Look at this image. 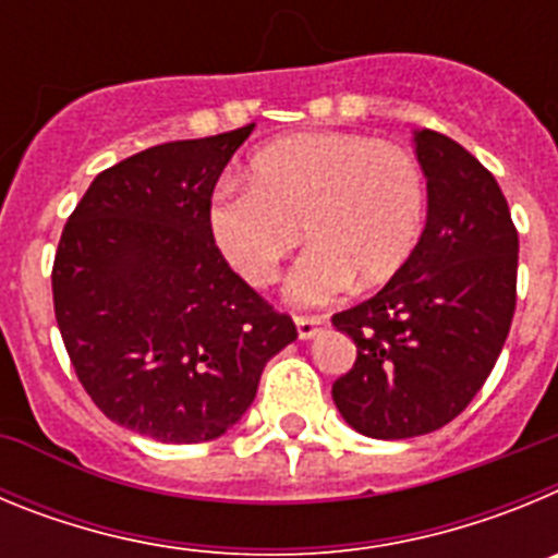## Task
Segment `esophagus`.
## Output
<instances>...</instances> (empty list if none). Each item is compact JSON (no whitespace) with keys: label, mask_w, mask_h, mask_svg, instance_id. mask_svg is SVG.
<instances>
[{"label":"esophagus","mask_w":558,"mask_h":558,"mask_svg":"<svg viewBox=\"0 0 558 558\" xmlns=\"http://www.w3.org/2000/svg\"><path fill=\"white\" fill-rule=\"evenodd\" d=\"M324 324H327V318H324V315H295V332H299V338L302 340L315 338Z\"/></svg>","instance_id":"obj_1"}]
</instances>
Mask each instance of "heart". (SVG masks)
<instances>
[{"instance_id":"obj_1","label":"heart","mask_w":558,"mask_h":558,"mask_svg":"<svg viewBox=\"0 0 558 558\" xmlns=\"http://www.w3.org/2000/svg\"><path fill=\"white\" fill-rule=\"evenodd\" d=\"M251 186H226L209 206L211 240L248 284L265 288L284 256L310 248L288 276V295L322 304L357 282H388L425 229L427 184L411 150L357 133H302L251 159Z\"/></svg>"}]
</instances>
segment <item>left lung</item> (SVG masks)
<instances>
[{"label":"left lung","instance_id":"left-lung-1","mask_svg":"<svg viewBox=\"0 0 558 558\" xmlns=\"http://www.w3.org/2000/svg\"><path fill=\"white\" fill-rule=\"evenodd\" d=\"M427 223L408 263L368 302L332 315L357 347L335 379L347 425L372 438L445 427L495 368L517 304V229L481 161L436 131H413Z\"/></svg>","mask_w":558,"mask_h":558}]
</instances>
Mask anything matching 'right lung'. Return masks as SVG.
Listing matches in <instances>:
<instances>
[{
	"mask_svg": "<svg viewBox=\"0 0 558 558\" xmlns=\"http://www.w3.org/2000/svg\"><path fill=\"white\" fill-rule=\"evenodd\" d=\"M254 125L147 147L92 181L52 265L77 379L111 422L165 445L223 436L263 368L295 340L290 315L229 268L211 192Z\"/></svg>",
	"mask_w": 558,
	"mask_h": 558,
	"instance_id": "1",
	"label": "right lung"
}]
</instances>
